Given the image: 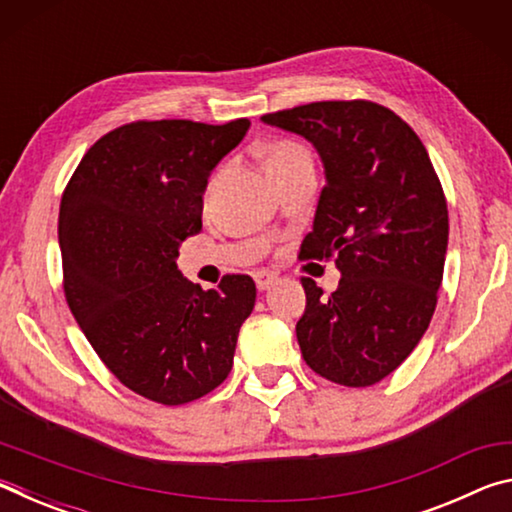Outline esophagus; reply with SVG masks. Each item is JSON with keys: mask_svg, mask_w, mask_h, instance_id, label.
<instances>
[{"mask_svg": "<svg viewBox=\"0 0 512 512\" xmlns=\"http://www.w3.org/2000/svg\"><path fill=\"white\" fill-rule=\"evenodd\" d=\"M275 282H277V275H273V273H268V271H257L255 273V284H257L259 291H268Z\"/></svg>", "mask_w": 512, "mask_h": 512, "instance_id": "34e87169", "label": "esophagus"}]
</instances>
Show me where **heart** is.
Wrapping results in <instances>:
<instances>
[{
	"instance_id": "heart-1",
	"label": "heart",
	"mask_w": 512,
	"mask_h": 512,
	"mask_svg": "<svg viewBox=\"0 0 512 512\" xmlns=\"http://www.w3.org/2000/svg\"><path fill=\"white\" fill-rule=\"evenodd\" d=\"M300 155H307L305 149L293 142H277L273 149H271V158H268V167L277 162H287L293 158H300Z\"/></svg>"
}]
</instances>
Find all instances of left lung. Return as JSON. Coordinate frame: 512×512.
I'll return each mask as SVG.
<instances>
[{
  "mask_svg": "<svg viewBox=\"0 0 512 512\" xmlns=\"http://www.w3.org/2000/svg\"><path fill=\"white\" fill-rule=\"evenodd\" d=\"M262 121L305 137L325 169L302 255L336 257L341 280L329 298L302 280V357L334 384H377L420 343L443 282L449 219L429 153L372 101H318Z\"/></svg>",
  "mask_w": 512,
  "mask_h": 512,
  "instance_id": "obj_1",
  "label": "left lung"
}]
</instances>
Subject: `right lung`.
Here are the masks:
<instances>
[{"mask_svg":"<svg viewBox=\"0 0 512 512\" xmlns=\"http://www.w3.org/2000/svg\"><path fill=\"white\" fill-rule=\"evenodd\" d=\"M248 128L119 126L83 155L60 201L67 305L112 375L146 400L178 406L214 391L255 307L253 277L225 275L203 291L176 264L203 228L207 178Z\"/></svg>","mask_w":512,"mask_h":512,"instance_id":"add662e5","label":"right lung"}]
</instances>
